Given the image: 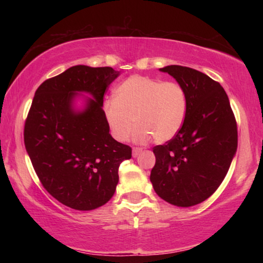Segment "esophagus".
Instances as JSON below:
<instances>
[{
    "label": "esophagus",
    "instance_id": "esophagus-1",
    "mask_svg": "<svg viewBox=\"0 0 263 263\" xmlns=\"http://www.w3.org/2000/svg\"><path fill=\"white\" fill-rule=\"evenodd\" d=\"M142 151V148H140V147H133V151H132V155L135 158H137L138 155L140 154V152Z\"/></svg>",
    "mask_w": 263,
    "mask_h": 263
}]
</instances>
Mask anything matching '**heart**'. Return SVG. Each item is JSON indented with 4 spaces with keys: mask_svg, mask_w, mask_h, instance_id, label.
I'll return each instance as SVG.
<instances>
[{
    "mask_svg": "<svg viewBox=\"0 0 263 263\" xmlns=\"http://www.w3.org/2000/svg\"><path fill=\"white\" fill-rule=\"evenodd\" d=\"M103 111L114 137L125 141L135 128V139L157 142L174 138L188 111L184 87L176 81H161L133 75L115 89V99L104 102Z\"/></svg>",
    "mask_w": 263,
    "mask_h": 263,
    "instance_id": "obj_1",
    "label": "heart"
}]
</instances>
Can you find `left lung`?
<instances>
[{"mask_svg": "<svg viewBox=\"0 0 263 263\" xmlns=\"http://www.w3.org/2000/svg\"><path fill=\"white\" fill-rule=\"evenodd\" d=\"M160 70L184 87L188 111L177 135L153 147L149 179L166 202L193 206L210 197L228 174L238 146L237 121L219 82L183 66Z\"/></svg>", "mask_w": 263, "mask_h": 263, "instance_id": "1", "label": "left lung"}]
</instances>
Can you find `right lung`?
Segmentation results:
<instances>
[{
  "label": "right lung",
  "instance_id": "add662e5",
  "mask_svg": "<svg viewBox=\"0 0 263 263\" xmlns=\"http://www.w3.org/2000/svg\"><path fill=\"white\" fill-rule=\"evenodd\" d=\"M118 74L111 67L73 66L38 87L25 119V148L39 181L75 210L104 205L115 194L119 166L132 157L130 146L110 136L102 109ZM78 91L95 97L82 113L71 109Z\"/></svg>",
  "mask_w": 263,
  "mask_h": 263
}]
</instances>
